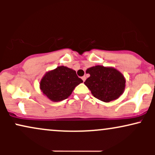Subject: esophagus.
Instances as JSON below:
<instances>
[{
    "mask_svg": "<svg viewBox=\"0 0 155 155\" xmlns=\"http://www.w3.org/2000/svg\"><path fill=\"white\" fill-rule=\"evenodd\" d=\"M81 79H82L84 82V81H85V80H86V76H82V77H81Z\"/></svg>",
    "mask_w": 155,
    "mask_h": 155,
    "instance_id": "1",
    "label": "esophagus"
}]
</instances>
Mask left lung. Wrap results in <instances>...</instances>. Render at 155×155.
<instances>
[{"label": "left lung", "instance_id": "obj_1", "mask_svg": "<svg viewBox=\"0 0 155 155\" xmlns=\"http://www.w3.org/2000/svg\"><path fill=\"white\" fill-rule=\"evenodd\" d=\"M90 76L84 81L94 97L108 103L119 98L125 88V79L112 67L95 65L86 71Z\"/></svg>", "mask_w": 155, "mask_h": 155}]
</instances>
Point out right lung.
<instances>
[{
	"label": "right lung",
	"mask_w": 155,
	"mask_h": 155,
	"mask_svg": "<svg viewBox=\"0 0 155 155\" xmlns=\"http://www.w3.org/2000/svg\"><path fill=\"white\" fill-rule=\"evenodd\" d=\"M82 82L75 71L62 65L46 73L40 81V89L49 100L58 102L68 98Z\"/></svg>",
	"instance_id": "obj_1"
}]
</instances>
